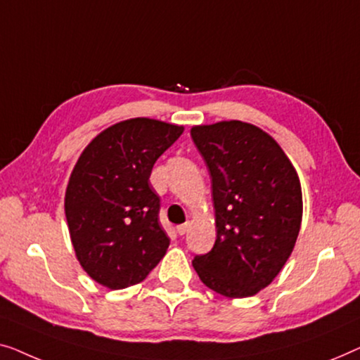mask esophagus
<instances>
[{
    "mask_svg": "<svg viewBox=\"0 0 360 360\" xmlns=\"http://www.w3.org/2000/svg\"><path fill=\"white\" fill-rule=\"evenodd\" d=\"M189 221H186V224H182V225H178V226H176V231H178L179 233V235L182 236V235H186V233H187V230H189Z\"/></svg>",
    "mask_w": 360,
    "mask_h": 360,
    "instance_id": "34e87169",
    "label": "esophagus"
}]
</instances>
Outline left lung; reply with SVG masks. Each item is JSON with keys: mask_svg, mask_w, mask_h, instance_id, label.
Masks as SVG:
<instances>
[{"mask_svg": "<svg viewBox=\"0 0 360 360\" xmlns=\"http://www.w3.org/2000/svg\"><path fill=\"white\" fill-rule=\"evenodd\" d=\"M191 136L212 178L217 240L192 266L207 287L251 297L279 274L302 224V187L277 141L255 125H199Z\"/></svg>", "mask_w": 360, "mask_h": 360, "instance_id": "left-lung-1", "label": "left lung"}]
</instances>
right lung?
I'll use <instances>...</instances> for the list:
<instances>
[{"label": "right lung", "mask_w": 360, "mask_h": 360, "mask_svg": "<svg viewBox=\"0 0 360 360\" xmlns=\"http://www.w3.org/2000/svg\"><path fill=\"white\" fill-rule=\"evenodd\" d=\"M182 131L161 120H124L101 131L75 165L65 215L79 264L101 285L139 283L166 255L169 238L150 174Z\"/></svg>", "instance_id": "obj_1"}]
</instances>
